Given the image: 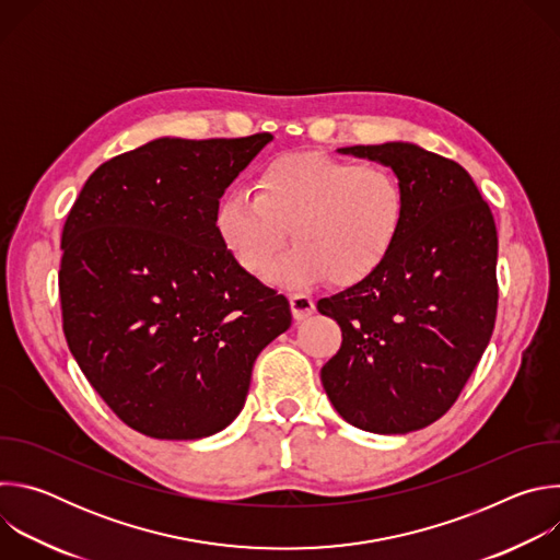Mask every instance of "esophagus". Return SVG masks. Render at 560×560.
Wrapping results in <instances>:
<instances>
[{
	"label": "esophagus",
	"mask_w": 560,
	"mask_h": 560,
	"mask_svg": "<svg viewBox=\"0 0 560 560\" xmlns=\"http://www.w3.org/2000/svg\"><path fill=\"white\" fill-rule=\"evenodd\" d=\"M290 310L296 322H303L314 312V299L307 294H292L290 296Z\"/></svg>",
	"instance_id": "obj_1"
}]
</instances>
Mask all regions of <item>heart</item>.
<instances>
[{"label":"heart","instance_id":"b5f03b06","mask_svg":"<svg viewBox=\"0 0 560 560\" xmlns=\"http://www.w3.org/2000/svg\"><path fill=\"white\" fill-rule=\"evenodd\" d=\"M406 219V190L378 164H352L326 152H285L255 175L253 197L225 195L214 230L250 275L268 270L285 236L294 246L272 266L277 285L328 281L350 288L389 257Z\"/></svg>","mask_w":560,"mask_h":560}]
</instances>
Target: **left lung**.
<instances>
[{"label":"left lung","mask_w":560,"mask_h":560,"mask_svg":"<svg viewBox=\"0 0 560 560\" xmlns=\"http://www.w3.org/2000/svg\"><path fill=\"white\" fill-rule=\"evenodd\" d=\"M339 152L387 166L406 190V219L374 275L316 303L343 332L322 383L350 425L408 434L452 408L490 343L497 225L469 173L452 159L410 141Z\"/></svg>","instance_id":"obj_1"}]
</instances>
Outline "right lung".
I'll use <instances>...</instances> for the list:
<instances>
[{
    "label": "right lung",
    "instance_id": "obj_1",
    "mask_svg": "<svg viewBox=\"0 0 560 560\" xmlns=\"http://www.w3.org/2000/svg\"><path fill=\"white\" fill-rule=\"evenodd\" d=\"M272 141L159 137L102 164L63 225L68 348L132 430L195 441L244 410L259 352L290 303L238 266L214 230L225 188Z\"/></svg>",
    "mask_w": 560,
    "mask_h": 560
}]
</instances>
